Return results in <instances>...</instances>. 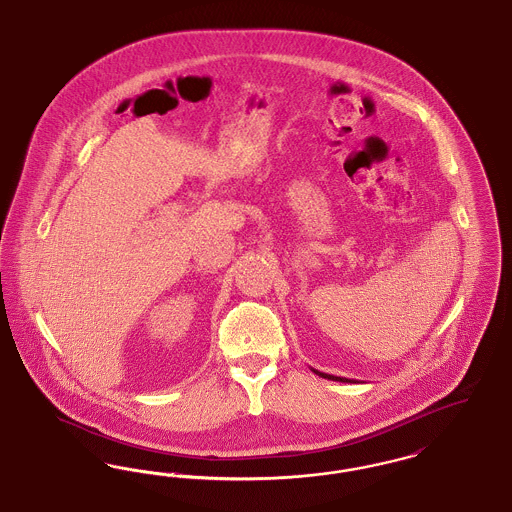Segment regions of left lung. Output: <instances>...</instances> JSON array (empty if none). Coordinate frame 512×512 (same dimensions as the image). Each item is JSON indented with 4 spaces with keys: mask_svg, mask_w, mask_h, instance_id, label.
<instances>
[{
    "mask_svg": "<svg viewBox=\"0 0 512 512\" xmlns=\"http://www.w3.org/2000/svg\"><path fill=\"white\" fill-rule=\"evenodd\" d=\"M315 374H318L320 378H326V380H334V382H353V380H347V378H341V376H332V374H326V372H318L315 368H311Z\"/></svg>",
    "mask_w": 512,
    "mask_h": 512,
    "instance_id": "1",
    "label": "left lung"
}]
</instances>
